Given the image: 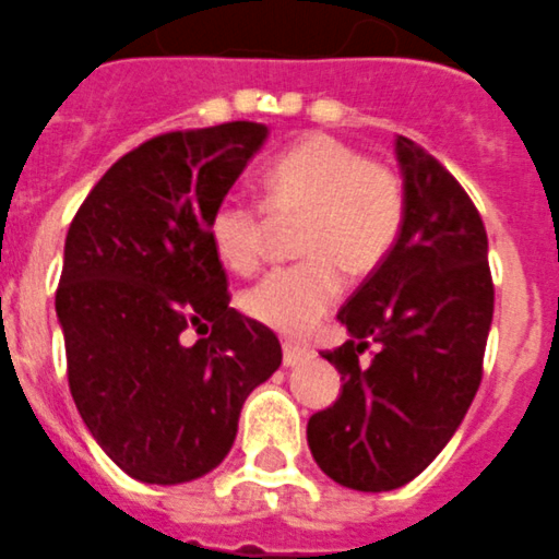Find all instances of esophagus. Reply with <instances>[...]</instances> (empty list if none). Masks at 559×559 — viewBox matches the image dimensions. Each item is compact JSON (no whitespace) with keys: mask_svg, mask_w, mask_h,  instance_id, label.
<instances>
[{"mask_svg":"<svg viewBox=\"0 0 559 559\" xmlns=\"http://www.w3.org/2000/svg\"><path fill=\"white\" fill-rule=\"evenodd\" d=\"M304 360H309L307 348H298V346H293V343H286V346H284V366L293 368V366H300Z\"/></svg>","mask_w":559,"mask_h":559,"instance_id":"obj_1","label":"esophagus"}]
</instances>
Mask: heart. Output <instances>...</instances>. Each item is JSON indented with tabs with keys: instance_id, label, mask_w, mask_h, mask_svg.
<instances>
[{
	"instance_id": "heart-1",
	"label": "heart",
	"mask_w": 559,
	"mask_h": 559,
	"mask_svg": "<svg viewBox=\"0 0 559 559\" xmlns=\"http://www.w3.org/2000/svg\"><path fill=\"white\" fill-rule=\"evenodd\" d=\"M264 202L225 193L207 216L213 255L233 273H252L273 222H295L298 264L281 266L241 295L255 323L307 334L343 293V275L362 281L391 255L405 225V186L388 163L332 134H309L266 165Z\"/></svg>"
}]
</instances>
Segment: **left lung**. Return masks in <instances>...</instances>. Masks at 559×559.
Here are the masks:
<instances>
[{
	"label": "left lung",
	"mask_w": 559,
	"mask_h": 559,
	"mask_svg": "<svg viewBox=\"0 0 559 559\" xmlns=\"http://www.w3.org/2000/svg\"><path fill=\"white\" fill-rule=\"evenodd\" d=\"M405 225L377 273L337 312L352 340L323 352L337 402L309 419L318 467L348 489L405 487L444 450L481 385L495 309L487 230L459 179L396 138ZM378 343L371 364L359 354Z\"/></svg>",
	"instance_id": "1"
}]
</instances>
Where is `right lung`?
Returning <instances> with one entry per match:
<instances>
[{"instance_id":"add662e5","label":"right lung","mask_w":559,"mask_h":559,"mask_svg":"<svg viewBox=\"0 0 559 559\" xmlns=\"http://www.w3.org/2000/svg\"><path fill=\"white\" fill-rule=\"evenodd\" d=\"M264 140L250 120L145 140L67 233L56 312L72 400L138 481L186 484L222 464L241 405L281 366L278 337L230 309L207 241L213 205Z\"/></svg>"}]
</instances>
